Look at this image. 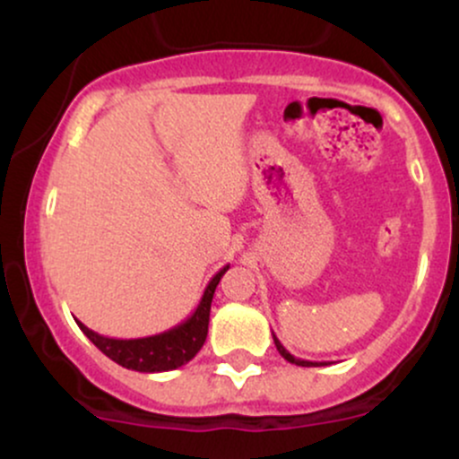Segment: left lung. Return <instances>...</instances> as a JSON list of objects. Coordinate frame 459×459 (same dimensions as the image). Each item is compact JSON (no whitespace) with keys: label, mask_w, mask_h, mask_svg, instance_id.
<instances>
[{"label":"left lung","mask_w":459,"mask_h":459,"mask_svg":"<svg viewBox=\"0 0 459 459\" xmlns=\"http://www.w3.org/2000/svg\"><path fill=\"white\" fill-rule=\"evenodd\" d=\"M273 343H276V350L278 354H281L284 360L291 362V365H298V367H325L328 362H313V360H302V358H296L293 354H289L287 350H284V345L281 343V341L276 339V334H273Z\"/></svg>","instance_id":"left-lung-1"}]
</instances>
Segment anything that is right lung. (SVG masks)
<instances>
[{
	"label": "right lung",
	"mask_w": 459,
	"mask_h": 459,
	"mask_svg": "<svg viewBox=\"0 0 459 459\" xmlns=\"http://www.w3.org/2000/svg\"><path fill=\"white\" fill-rule=\"evenodd\" d=\"M229 265H224L215 276L209 281L200 298L196 310L186 321L175 325V328L160 332L152 336H142V339H109V336L99 334L77 321L83 334L92 341L105 356L112 358L120 367L131 368L140 373H160L172 371L187 365L194 356L198 354L200 347L204 345L209 332V313H212V299L218 287L220 278L224 276Z\"/></svg>",
	"instance_id": "obj_1"
}]
</instances>
